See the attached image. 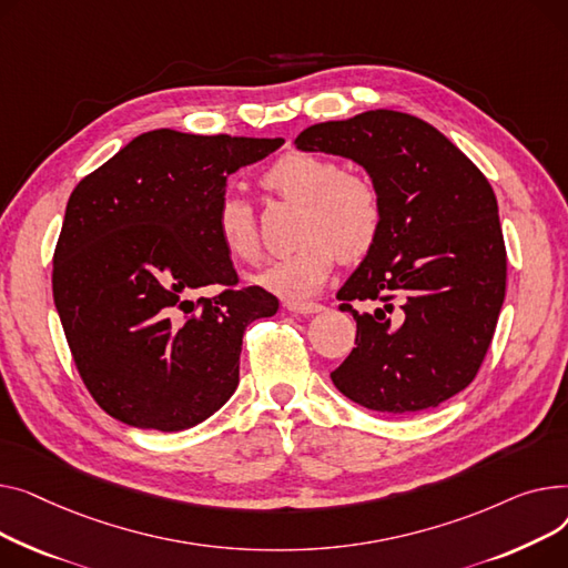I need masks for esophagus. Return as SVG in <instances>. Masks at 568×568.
Returning a JSON list of instances; mask_svg holds the SVG:
<instances>
[{
  "mask_svg": "<svg viewBox=\"0 0 568 568\" xmlns=\"http://www.w3.org/2000/svg\"><path fill=\"white\" fill-rule=\"evenodd\" d=\"M286 310L293 314L310 316V314H318L323 310V305L321 303H286Z\"/></svg>",
  "mask_w": 568,
  "mask_h": 568,
  "instance_id": "esophagus-1",
  "label": "esophagus"
}]
</instances>
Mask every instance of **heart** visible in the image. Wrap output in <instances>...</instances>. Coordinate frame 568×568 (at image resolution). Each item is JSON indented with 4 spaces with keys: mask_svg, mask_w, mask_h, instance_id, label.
<instances>
[{
    "mask_svg": "<svg viewBox=\"0 0 568 568\" xmlns=\"http://www.w3.org/2000/svg\"><path fill=\"white\" fill-rule=\"evenodd\" d=\"M263 190L300 204L295 239L300 245L252 277L258 286L288 300H303L321 291L335 268L337 254L355 263L369 254L381 236L383 199L376 183L344 172L335 160L312 151L280 155L261 176ZM215 233L224 252L243 263L261 254L254 206L243 196L226 194L215 209Z\"/></svg>",
    "mask_w": 568,
    "mask_h": 568,
    "instance_id": "obj_1",
    "label": "heart"
}]
</instances>
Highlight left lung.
<instances>
[{"label":"left lung","mask_w":568,"mask_h":568,"mask_svg":"<svg viewBox=\"0 0 568 568\" xmlns=\"http://www.w3.org/2000/svg\"><path fill=\"white\" fill-rule=\"evenodd\" d=\"M295 146L355 160L383 199L381 236L337 293L357 337L332 383L385 415L440 406L475 381L505 303L490 183L440 130L394 110L310 125ZM355 298L375 310L353 311Z\"/></svg>","instance_id":"left-lung-1"}]
</instances>
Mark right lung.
I'll list each match as a JSON object with an SVG mask.
<instances>
[{
    "label": "right lung",
    "mask_w": 568,
    "mask_h": 568,
    "mask_svg": "<svg viewBox=\"0 0 568 568\" xmlns=\"http://www.w3.org/2000/svg\"><path fill=\"white\" fill-rule=\"evenodd\" d=\"M282 144L151 130L73 190L52 293L80 378L114 419L183 430L236 392L245 327L280 300L239 288L215 209L229 174ZM206 285L223 291L194 304Z\"/></svg>",
    "instance_id": "right-lung-1"
}]
</instances>
